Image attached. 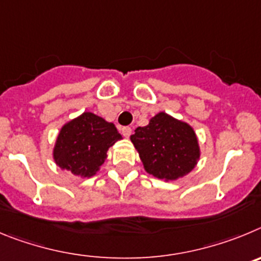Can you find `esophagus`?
<instances>
[{
    "label": "esophagus",
    "instance_id": "1",
    "mask_svg": "<svg viewBox=\"0 0 261 261\" xmlns=\"http://www.w3.org/2000/svg\"><path fill=\"white\" fill-rule=\"evenodd\" d=\"M121 133L125 138H128V136L131 135V133H133V130H131V127H128V126H125V127L121 128Z\"/></svg>",
    "mask_w": 261,
    "mask_h": 261
}]
</instances>
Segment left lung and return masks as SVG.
Here are the masks:
<instances>
[{"label":"left lung","mask_w":261,"mask_h":261,"mask_svg":"<svg viewBox=\"0 0 261 261\" xmlns=\"http://www.w3.org/2000/svg\"><path fill=\"white\" fill-rule=\"evenodd\" d=\"M131 142L147 173L173 180L186 175L198 163L200 151L191 126L159 113L144 127H138Z\"/></svg>","instance_id":"8db88e82"}]
</instances>
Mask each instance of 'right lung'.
<instances>
[{
  "instance_id": "1",
  "label": "right lung",
  "mask_w": 261,
  "mask_h": 261,
  "mask_svg": "<svg viewBox=\"0 0 261 261\" xmlns=\"http://www.w3.org/2000/svg\"><path fill=\"white\" fill-rule=\"evenodd\" d=\"M122 139L113 123L83 113L61 128L53 157L60 168L81 177H92L104 164L109 147Z\"/></svg>"
}]
</instances>
